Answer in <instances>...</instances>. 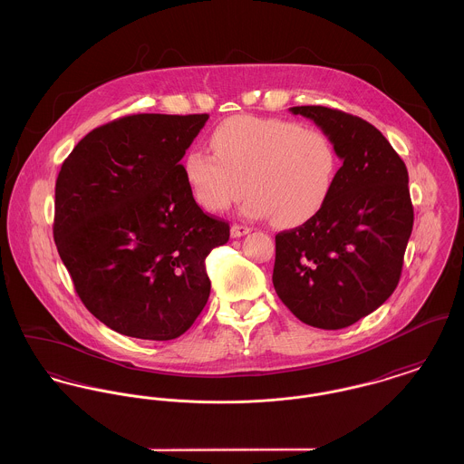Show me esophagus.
<instances>
[{"label": "esophagus", "instance_id": "34e87169", "mask_svg": "<svg viewBox=\"0 0 464 464\" xmlns=\"http://www.w3.org/2000/svg\"><path fill=\"white\" fill-rule=\"evenodd\" d=\"M251 232V228L249 227H246V225H239V223H234L232 225V228H230V236L232 237H243L246 234H249Z\"/></svg>", "mask_w": 464, "mask_h": 464}]
</instances>
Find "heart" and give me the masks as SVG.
Here are the masks:
<instances>
[{"instance_id":"b5f03b06","label":"heart","mask_w":464,"mask_h":464,"mask_svg":"<svg viewBox=\"0 0 464 464\" xmlns=\"http://www.w3.org/2000/svg\"><path fill=\"white\" fill-rule=\"evenodd\" d=\"M209 145L215 155L190 150L183 157L188 188L209 213L228 209L247 187V217L300 225L323 209L339 171L332 140L292 121L230 117L213 129Z\"/></svg>"}]
</instances>
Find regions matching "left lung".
I'll return each instance as SVG.
<instances>
[{
    "label": "left lung",
    "mask_w": 464,
    "mask_h": 464,
    "mask_svg": "<svg viewBox=\"0 0 464 464\" xmlns=\"http://www.w3.org/2000/svg\"><path fill=\"white\" fill-rule=\"evenodd\" d=\"M332 140L342 160L323 209L276 236L272 283L305 324L339 330L381 307L398 286L414 225L405 162L372 123L326 106H293Z\"/></svg>",
    "instance_id": "obj_1"
}]
</instances>
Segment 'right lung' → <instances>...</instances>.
<instances>
[{
	"instance_id": "obj_1",
	"label": "right lung",
	"mask_w": 464,
	"mask_h": 464,
	"mask_svg": "<svg viewBox=\"0 0 464 464\" xmlns=\"http://www.w3.org/2000/svg\"><path fill=\"white\" fill-rule=\"evenodd\" d=\"M208 119L140 113L104 123L57 176L59 256L83 305L127 337L176 339L209 298L206 256L230 227L198 208L179 164Z\"/></svg>"
}]
</instances>
